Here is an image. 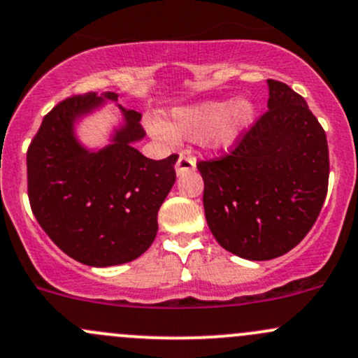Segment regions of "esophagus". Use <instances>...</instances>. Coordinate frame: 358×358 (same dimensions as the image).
<instances>
[{"instance_id":"34e87169","label":"esophagus","mask_w":358,"mask_h":358,"mask_svg":"<svg viewBox=\"0 0 358 358\" xmlns=\"http://www.w3.org/2000/svg\"><path fill=\"white\" fill-rule=\"evenodd\" d=\"M175 169L178 175H182V173H187V171H192V169H195V159L192 156H189V154H180Z\"/></svg>"}]
</instances>
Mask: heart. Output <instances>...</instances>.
<instances>
[{
    "instance_id": "b5f03b06",
    "label": "heart",
    "mask_w": 358,
    "mask_h": 358,
    "mask_svg": "<svg viewBox=\"0 0 358 358\" xmlns=\"http://www.w3.org/2000/svg\"><path fill=\"white\" fill-rule=\"evenodd\" d=\"M254 120V104L248 99L204 101L194 106L178 108L164 125L159 120H150L148 129L154 137L169 141L171 137H183L201 141L210 148H231Z\"/></svg>"
}]
</instances>
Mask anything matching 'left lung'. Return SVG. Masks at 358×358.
<instances>
[{"instance_id":"1","label":"left lung","mask_w":358,"mask_h":358,"mask_svg":"<svg viewBox=\"0 0 358 358\" xmlns=\"http://www.w3.org/2000/svg\"><path fill=\"white\" fill-rule=\"evenodd\" d=\"M268 85V111L235 148L197 163L210 233L248 261H269L299 245L328 194L324 129L300 94L271 78Z\"/></svg>"}]
</instances>
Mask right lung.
<instances>
[{
  "instance_id": "obj_1",
  "label": "right lung",
  "mask_w": 358,
  "mask_h": 358,
  "mask_svg": "<svg viewBox=\"0 0 358 358\" xmlns=\"http://www.w3.org/2000/svg\"><path fill=\"white\" fill-rule=\"evenodd\" d=\"M118 94H77L44 116L27 150L30 208L66 255L106 268L144 254L157 233V210L176 180V154L154 161L134 148L145 135L141 113L120 110L125 125L113 142L87 150L73 123Z\"/></svg>"
}]
</instances>
